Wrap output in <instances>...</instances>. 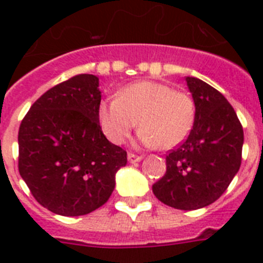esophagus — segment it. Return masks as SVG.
I'll use <instances>...</instances> for the list:
<instances>
[{"instance_id":"34e87169","label":"esophagus","mask_w":263,"mask_h":263,"mask_svg":"<svg viewBox=\"0 0 263 263\" xmlns=\"http://www.w3.org/2000/svg\"><path fill=\"white\" fill-rule=\"evenodd\" d=\"M127 160H129L130 163H134V162H141V160H142V157L133 154V153H129V154H127Z\"/></svg>"}]
</instances>
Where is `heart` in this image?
<instances>
[{"label":"heart","instance_id":"1","mask_svg":"<svg viewBox=\"0 0 263 263\" xmlns=\"http://www.w3.org/2000/svg\"><path fill=\"white\" fill-rule=\"evenodd\" d=\"M100 126L110 142L121 145L137 126L139 142L170 150L187 139L196 118V105L184 90L159 81L143 80L124 87L117 97L101 101Z\"/></svg>","mask_w":263,"mask_h":263}]
</instances>
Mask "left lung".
Here are the masks:
<instances>
[{"label":"left lung","instance_id":"8db88e82","mask_svg":"<svg viewBox=\"0 0 263 263\" xmlns=\"http://www.w3.org/2000/svg\"><path fill=\"white\" fill-rule=\"evenodd\" d=\"M185 81L196 105L194 127L166 155V174L153 192L166 205L192 211L215 203L238 173L243 130L233 106L217 89L200 79Z\"/></svg>","mask_w":263,"mask_h":263}]
</instances>
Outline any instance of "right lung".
I'll use <instances>...</instances> for the list:
<instances>
[{"label": "right lung", "mask_w": 263, "mask_h": 263, "mask_svg": "<svg viewBox=\"0 0 263 263\" xmlns=\"http://www.w3.org/2000/svg\"><path fill=\"white\" fill-rule=\"evenodd\" d=\"M99 78L81 73L42 95L18 132V170L42 206L62 216L93 212L108 201L126 152L99 122Z\"/></svg>", "instance_id": "obj_1"}]
</instances>
